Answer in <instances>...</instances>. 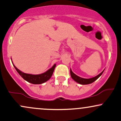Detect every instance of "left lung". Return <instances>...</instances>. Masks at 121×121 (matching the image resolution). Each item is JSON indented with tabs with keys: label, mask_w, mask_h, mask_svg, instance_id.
Segmentation results:
<instances>
[{
	"label": "left lung",
	"mask_w": 121,
	"mask_h": 121,
	"mask_svg": "<svg viewBox=\"0 0 121 121\" xmlns=\"http://www.w3.org/2000/svg\"><path fill=\"white\" fill-rule=\"evenodd\" d=\"M104 71V70L101 72V73H99V74L97 75V76L95 77H93V78H81V77H79V76H77L76 74H75L72 71L71 69H70V76H71V77L72 78V79L74 80L75 81L77 82V83L78 84H81V85H87V84H91L92 82H93L97 80L99 78V77L102 75V73Z\"/></svg>",
	"instance_id": "left-lung-1"
}]
</instances>
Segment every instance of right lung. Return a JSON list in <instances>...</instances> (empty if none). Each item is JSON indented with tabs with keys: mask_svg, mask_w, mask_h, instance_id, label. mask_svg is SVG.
Returning <instances> with one entry per match:
<instances>
[{
	"mask_svg": "<svg viewBox=\"0 0 121 121\" xmlns=\"http://www.w3.org/2000/svg\"><path fill=\"white\" fill-rule=\"evenodd\" d=\"M13 66L15 67L16 71L18 72V73L26 81L33 84H41L49 80L51 76H52L54 70H55V67H56V64H54L53 66L51 68H50L49 70H47L45 73H43L42 74H31L25 73L24 72L20 71L14 65H13Z\"/></svg>",
	"mask_w": 121,
	"mask_h": 121,
	"instance_id": "right-lung-1",
	"label": "right lung"
}]
</instances>
